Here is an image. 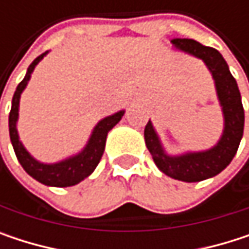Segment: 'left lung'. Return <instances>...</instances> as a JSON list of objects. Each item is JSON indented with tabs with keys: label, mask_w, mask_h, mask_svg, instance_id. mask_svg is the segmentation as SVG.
<instances>
[{
	"label": "left lung",
	"mask_w": 249,
	"mask_h": 249,
	"mask_svg": "<svg viewBox=\"0 0 249 249\" xmlns=\"http://www.w3.org/2000/svg\"><path fill=\"white\" fill-rule=\"evenodd\" d=\"M172 43L177 49L202 59L212 72L224 109V135L218 145L209 151L169 157L164 154L154 128L148 121L144 128L145 145L153 156L154 163L164 174L181 181H200L221 173L236 154L244 134V107L236 80L231 75L225 59L216 49L203 46L192 38H173Z\"/></svg>",
	"instance_id": "left-lung-1"
}]
</instances>
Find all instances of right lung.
<instances>
[{
  "instance_id": "add662e5",
  "label": "right lung",
  "mask_w": 249,
  "mask_h": 249,
  "mask_svg": "<svg viewBox=\"0 0 249 249\" xmlns=\"http://www.w3.org/2000/svg\"><path fill=\"white\" fill-rule=\"evenodd\" d=\"M47 53V52H46ZM40 54L38 57H36L33 60V63L28 66L27 69V75L18 83L14 96H13V105H11V111H10V118H8V125H10V138H11V144L14 147L16 156L20 161V164L23 166L27 173L31 177H34L37 181L47 184V186H56V187H68V186H73L77 184L79 181H82L85 177H88L89 174L95 170V167L98 166V163L101 161V157L104 154L105 150V141H107V135L108 131L112 129L115 125L120 123V120L124 115V111L117 112L112 117H108L105 120H102L99 124L95 126L93 134L86 145V148L77 154L76 157H72L69 160L60 161L57 164H41L38 161H36L23 147V144L18 140V134H17V117H18V102H20V95L24 90L25 85L30 79L31 72L34 71L36 65L44 57V54Z\"/></svg>"
}]
</instances>
